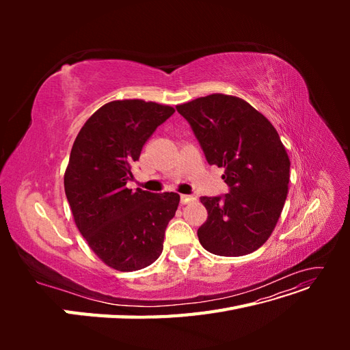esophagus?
<instances>
[{
    "mask_svg": "<svg viewBox=\"0 0 350 350\" xmlns=\"http://www.w3.org/2000/svg\"><path fill=\"white\" fill-rule=\"evenodd\" d=\"M197 196H188V194H181V204H187L189 201H196Z\"/></svg>",
    "mask_w": 350,
    "mask_h": 350,
    "instance_id": "1",
    "label": "esophagus"
}]
</instances>
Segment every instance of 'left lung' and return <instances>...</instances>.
<instances>
[{
    "label": "left lung",
    "instance_id": "left-lung-1",
    "mask_svg": "<svg viewBox=\"0 0 350 350\" xmlns=\"http://www.w3.org/2000/svg\"><path fill=\"white\" fill-rule=\"evenodd\" d=\"M207 162L224 167L225 197H201L207 220L197 230L204 250L241 257L258 250L278 225L289 189L291 161L271 122L241 98L213 93L176 105Z\"/></svg>",
    "mask_w": 350,
    "mask_h": 350
}]
</instances>
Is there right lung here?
<instances>
[{"label": "right lung", "mask_w": 350, "mask_h": 350, "mask_svg": "<svg viewBox=\"0 0 350 350\" xmlns=\"http://www.w3.org/2000/svg\"><path fill=\"white\" fill-rule=\"evenodd\" d=\"M174 112L169 105L142 99L112 100L84 122L74 140L66 196L80 234L113 270H142L162 254L179 194L133 191L126 181L146 142Z\"/></svg>", "instance_id": "obj_1"}]
</instances>
